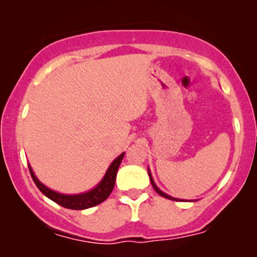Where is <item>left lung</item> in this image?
Segmentation results:
<instances>
[{
    "mask_svg": "<svg viewBox=\"0 0 257 257\" xmlns=\"http://www.w3.org/2000/svg\"><path fill=\"white\" fill-rule=\"evenodd\" d=\"M149 176H150V180H151V184H152V186H153V188H155V191H156V192H157V193L159 194V196L164 197V198H168V199H172V200H178V199L173 198V197L168 196V194H166V193H164V192H162V191L159 190V188L157 187V186H156L155 181H153V179H152V176H151V173H150V170H149Z\"/></svg>",
    "mask_w": 257,
    "mask_h": 257,
    "instance_id": "8db88e82",
    "label": "left lung"
}]
</instances>
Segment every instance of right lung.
<instances>
[{"instance_id":"obj_1","label":"right lung","mask_w":257,"mask_h":257,"mask_svg":"<svg viewBox=\"0 0 257 257\" xmlns=\"http://www.w3.org/2000/svg\"><path fill=\"white\" fill-rule=\"evenodd\" d=\"M123 157H124V153L118 156L113 162L111 163L110 168L106 172L104 179L101 180V182L96 186L94 190L89 191V192L83 193V194H76V196H67V194H60L54 192V191L49 190L48 187H46L43 184H41L38 181V179L35 176L34 172L29 166L30 169L31 178L34 180V182L36 184L38 190L42 192L44 196L48 197L49 199H52L53 202H55L57 204L64 206L67 209H73V210H83V209L91 208V206H95L102 203L104 200L110 196L112 190L114 187V181H116V175L117 170H118L120 162H122Z\"/></svg>"}]
</instances>
